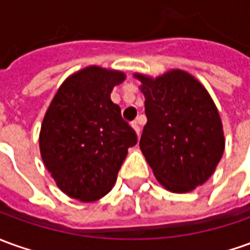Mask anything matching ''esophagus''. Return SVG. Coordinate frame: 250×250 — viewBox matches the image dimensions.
Segmentation results:
<instances>
[{"instance_id": "34e87169", "label": "esophagus", "mask_w": 250, "mask_h": 250, "mask_svg": "<svg viewBox=\"0 0 250 250\" xmlns=\"http://www.w3.org/2000/svg\"><path fill=\"white\" fill-rule=\"evenodd\" d=\"M132 128L135 129V132L137 133V136H140V126H139V121H137V120L132 122Z\"/></svg>"}]
</instances>
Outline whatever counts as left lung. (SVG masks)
Segmentation results:
<instances>
[{
	"label": "left lung",
	"mask_w": 250,
	"mask_h": 250,
	"mask_svg": "<svg viewBox=\"0 0 250 250\" xmlns=\"http://www.w3.org/2000/svg\"><path fill=\"white\" fill-rule=\"evenodd\" d=\"M146 98L140 149L156 180L187 193L212 175L225 151L218 108L193 76L173 69L152 79L136 73Z\"/></svg>",
	"instance_id": "8db88e82"
}]
</instances>
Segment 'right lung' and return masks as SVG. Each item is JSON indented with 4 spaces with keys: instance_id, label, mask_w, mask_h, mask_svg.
<instances>
[{
    "instance_id": "obj_1",
    "label": "right lung",
    "mask_w": 250,
    "mask_h": 250,
    "mask_svg": "<svg viewBox=\"0 0 250 250\" xmlns=\"http://www.w3.org/2000/svg\"><path fill=\"white\" fill-rule=\"evenodd\" d=\"M120 70L88 66L58 88L43 118L39 147L57 187L72 199L95 201L114 187L137 135L111 102Z\"/></svg>"
}]
</instances>
